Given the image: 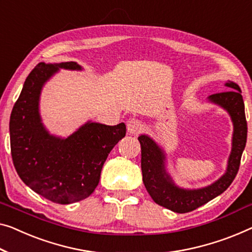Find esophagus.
I'll return each mask as SVG.
<instances>
[{
    "label": "esophagus",
    "mask_w": 252,
    "mask_h": 252,
    "mask_svg": "<svg viewBox=\"0 0 252 252\" xmlns=\"http://www.w3.org/2000/svg\"><path fill=\"white\" fill-rule=\"evenodd\" d=\"M127 132L131 134H137L142 129V123L138 119H131L126 122Z\"/></svg>",
    "instance_id": "1"
}]
</instances>
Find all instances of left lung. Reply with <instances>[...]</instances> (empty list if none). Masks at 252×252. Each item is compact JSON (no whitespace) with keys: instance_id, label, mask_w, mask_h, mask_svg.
<instances>
[{"instance_id":"1","label":"left lung","mask_w":252,"mask_h":252,"mask_svg":"<svg viewBox=\"0 0 252 252\" xmlns=\"http://www.w3.org/2000/svg\"><path fill=\"white\" fill-rule=\"evenodd\" d=\"M225 86L232 90L213 94L208 97L209 102L220 105L228 112L234 127L232 150L228 157L226 172L213 185L194 190L181 189L176 187L165 168V154L163 149L146 134L139 136L138 140L141 145L142 181L150 197L159 206L180 214L192 212L223 193L238 174L248 132L245 103L241 89L238 85L228 81Z\"/></svg>"}]
</instances>
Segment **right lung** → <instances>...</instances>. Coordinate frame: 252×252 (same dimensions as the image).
<instances>
[{
	"label": "right lung",
	"instance_id": "1",
	"mask_svg": "<svg viewBox=\"0 0 252 252\" xmlns=\"http://www.w3.org/2000/svg\"><path fill=\"white\" fill-rule=\"evenodd\" d=\"M60 67L81 70L76 62H40L29 73L11 112L10 144L13 165L25 185L48 200L66 205L94 192L108 154L126 136V127L125 123L87 122L65 139L48 133L39 115V96Z\"/></svg>",
	"mask_w": 252,
	"mask_h": 252
}]
</instances>
